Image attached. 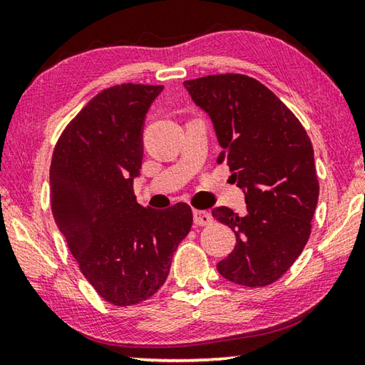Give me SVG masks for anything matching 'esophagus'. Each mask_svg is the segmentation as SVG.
Instances as JSON below:
<instances>
[{
	"label": "esophagus",
	"mask_w": 365,
	"mask_h": 365,
	"mask_svg": "<svg viewBox=\"0 0 365 365\" xmlns=\"http://www.w3.org/2000/svg\"><path fill=\"white\" fill-rule=\"evenodd\" d=\"M193 220L195 225H209L212 222V215L206 211H193Z\"/></svg>",
	"instance_id": "obj_1"
}]
</instances>
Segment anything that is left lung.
<instances>
[{
    "instance_id": "left-lung-1",
    "label": "left lung",
    "mask_w": 365,
    "mask_h": 365,
    "mask_svg": "<svg viewBox=\"0 0 365 365\" xmlns=\"http://www.w3.org/2000/svg\"><path fill=\"white\" fill-rule=\"evenodd\" d=\"M211 117L222 151L243 190L246 212L214 207L212 217L235 232L237 245L217 264L237 285L279 280L304 250L319 200L314 150L296 115L261 82L219 73L183 82Z\"/></svg>"
}]
</instances>
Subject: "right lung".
Wrapping results in <instances>:
<instances>
[{
    "mask_svg": "<svg viewBox=\"0 0 365 365\" xmlns=\"http://www.w3.org/2000/svg\"><path fill=\"white\" fill-rule=\"evenodd\" d=\"M163 85L103 90L73 117L54 148L51 211L85 279L114 306H133L168 279L193 214L187 202L154 211L137 202L143 125Z\"/></svg>",
    "mask_w": 365,
    "mask_h": 365,
    "instance_id": "right-lung-1",
    "label": "right lung"
}]
</instances>
